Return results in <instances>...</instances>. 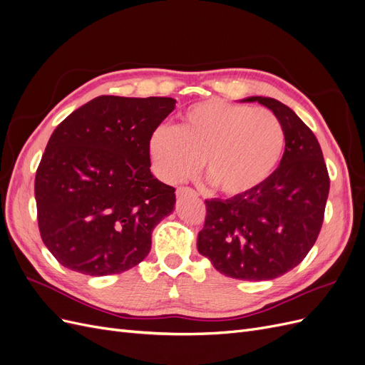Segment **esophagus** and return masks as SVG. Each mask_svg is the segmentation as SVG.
Masks as SVG:
<instances>
[{"label":"esophagus","mask_w":365,"mask_h":365,"mask_svg":"<svg viewBox=\"0 0 365 365\" xmlns=\"http://www.w3.org/2000/svg\"><path fill=\"white\" fill-rule=\"evenodd\" d=\"M176 196H178V197L196 196V192L193 189H190V187H178V189H176Z\"/></svg>","instance_id":"1"}]
</instances>
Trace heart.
Returning a JSON list of instances; mask_svg holds the SVG:
<instances>
[{"label":"heart","instance_id":"obj_1","mask_svg":"<svg viewBox=\"0 0 365 365\" xmlns=\"http://www.w3.org/2000/svg\"><path fill=\"white\" fill-rule=\"evenodd\" d=\"M286 135L269 109L208 98L189 106L181 123L160 126L149 138V157L161 180L180 182L201 169L219 192H252L277 169Z\"/></svg>","mask_w":365,"mask_h":365}]
</instances>
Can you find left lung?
<instances>
[{"instance_id": "obj_1", "label": "left lung", "mask_w": 365, "mask_h": 365, "mask_svg": "<svg viewBox=\"0 0 365 365\" xmlns=\"http://www.w3.org/2000/svg\"><path fill=\"white\" fill-rule=\"evenodd\" d=\"M283 125L286 145L279 168L250 193L205 201L197 251L227 277L271 280L294 269L311 251L323 225L329 173L314 132L291 108L252 96Z\"/></svg>"}]
</instances>
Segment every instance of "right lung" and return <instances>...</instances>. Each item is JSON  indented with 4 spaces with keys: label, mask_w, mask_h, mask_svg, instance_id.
I'll return each instance as SVG.
<instances>
[{
    "label": "right lung",
    "mask_w": 365,
    "mask_h": 365,
    "mask_svg": "<svg viewBox=\"0 0 365 365\" xmlns=\"http://www.w3.org/2000/svg\"><path fill=\"white\" fill-rule=\"evenodd\" d=\"M172 97L101 96L54 129L35 178L42 242L71 271L102 277L134 268L175 208L150 172L149 138Z\"/></svg>",
    "instance_id": "1"
}]
</instances>
